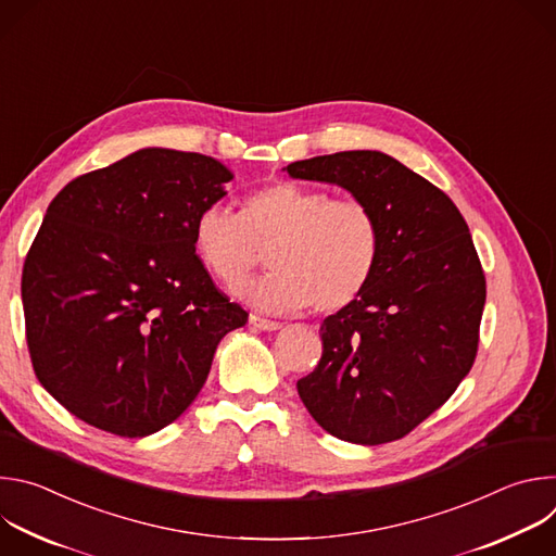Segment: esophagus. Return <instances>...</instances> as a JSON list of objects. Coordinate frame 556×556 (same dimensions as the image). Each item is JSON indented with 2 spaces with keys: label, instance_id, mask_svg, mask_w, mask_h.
I'll return each instance as SVG.
<instances>
[{
  "label": "esophagus",
  "instance_id": "obj_1",
  "mask_svg": "<svg viewBox=\"0 0 556 556\" xmlns=\"http://www.w3.org/2000/svg\"><path fill=\"white\" fill-rule=\"evenodd\" d=\"M251 326L255 330H262V332H275L281 328L279 321H270V319H264V316H257V314H251Z\"/></svg>",
  "mask_w": 556,
  "mask_h": 556
}]
</instances>
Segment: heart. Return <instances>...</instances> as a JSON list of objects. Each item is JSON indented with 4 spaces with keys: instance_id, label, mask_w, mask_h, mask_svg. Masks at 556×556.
I'll use <instances>...</instances> for the list:
<instances>
[{
    "instance_id": "obj_1",
    "label": "heart",
    "mask_w": 556,
    "mask_h": 556,
    "mask_svg": "<svg viewBox=\"0 0 556 556\" xmlns=\"http://www.w3.org/2000/svg\"><path fill=\"white\" fill-rule=\"evenodd\" d=\"M193 247L224 288H240L268 251L275 270L240 290L260 309L283 314L312 303L316 314H334L371 281L382 230L358 198L277 180L251 191L240 213L204 206L193 219Z\"/></svg>"
}]
</instances>
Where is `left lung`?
I'll return each instance as SVG.
<instances>
[{
  "label": "left lung",
  "instance_id": "obj_1",
  "mask_svg": "<svg viewBox=\"0 0 556 556\" xmlns=\"http://www.w3.org/2000/svg\"><path fill=\"white\" fill-rule=\"evenodd\" d=\"M283 172L348 189L382 230L376 273L324 321V354L296 380L299 399L339 440H401L451 399L478 356L486 277L468 226L444 191L380 151L316 155Z\"/></svg>",
  "mask_w": 556,
  "mask_h": 556
}]
</instances>
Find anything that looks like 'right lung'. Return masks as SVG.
Instances as JSON below:
<instances>
[{"mask_svg":"<svg viewBox=\"0 0 556 556\" xmlns=\"http://www.w3.org/2000/svg\"><path fill=\"white\" fill-rule=\"evenodd\" d=\"M230 178L202 153L140 149L50 202L22 273L26 343L78 420L121 438L161 431L195 401L222 337L249 321L193 247L195 215Z\"/></svg>","mask_w":556,"mask_h":556,"instance_id":"1","label":"right lung"}]
</instances>
